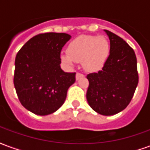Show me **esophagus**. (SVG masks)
I'll use <instances>...</instances> for the list:
<instances>
[{"label": "esophagus", "instance_id": "obj_1", "mask_svg": "<svg viewBox=\"0 0 150 150\" xmlns=\"http://www.w3.org/2000/svg\"><path fill=\"white\" fill-rule=\"evenodd\" d=\"M84 75H83V74H81V73H79V72H77L76 73V75H75V78H76V80H79V79L83 78Z\"/></svg>", "mask_w": 150, "mask_h": 150}]
</instances>
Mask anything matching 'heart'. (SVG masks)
Listing matches in <instances>:
<instances>
[{
  "instance_id": "obj_1",
  "label": "heart",
  "mask_w": 150,
  "mask_h": 150,
  "mask_svg": "<svg viewBox=\"0 0 150 150\" xmlns=\"http://www.w3.org/2000/svg\"><path fill=\"white\" fill-rule=\"evenodd\" d=\"M109 52V43L104 37L81 35L69 43L67 54H62L61 59L68 66L82 62L83 68L88 71H96L104 67Z\"/></svg>"
}]
</instances>
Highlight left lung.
Returning a JSON list of instances; mask_svg holds the SVG:
<instances>
[{
    "mask_svg": "<svg viewBox=\"0 0 150 150\" xmlns=\"http://www.w3.org/2000/svg\"><path fill=\"white\" fill-rule=\"evenodd\" d=\"M110 40V54L101 71L87 75V100L90 107L104 116L125 108L138 84L134 50L125 40L104 30Z\"/></svg>",
    "mask_w": 150,
    "mask_h": 150,
    "instance_id": "left-lung-1",
    "label": "left lung"
}]
</instances>
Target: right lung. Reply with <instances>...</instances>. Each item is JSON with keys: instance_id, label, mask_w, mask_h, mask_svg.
Instances as JSON below:
<instances>
[{"instance_id": "right-lung-1", "label": "right lung", "mask_w": 150, "mask_h": 150, "mask_svg": "<svg viewBox=\"0 0 150 150\" xmlns=\"http://www.w3.org/2000/svg\"><path fill=\"white\" fill-rule=\"evenodd\" d=\"M71 36L65 33L38 34L28 41L15 59L13 83L22 106L39 116L62 106L75 73L60 67L62 47Z\"/></svg>"}]
</instances>
